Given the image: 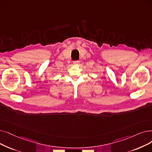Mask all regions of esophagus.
I'll return each instance as SVG.
<instances>
[{
    "instance_id": "1",
    "label": "esophagus",
    "mask_w": 152,
    "mask_h": 152,
    "mask_svg": "<svg viewBox=\"0 0 152 152\" xmlns=\"http://www.w3.org/2000/svg\"><path fill=\"white\" fill-rule=\"evenodd\" d=\"M80 61H73V64H80Z\"/></svg>"
}]
</instances>
